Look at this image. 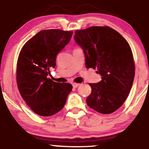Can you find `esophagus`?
<instances>
[{"mask_svg": "<svg viewBox=\"0 0 149 149\" xmlns=\"http://www.w3.org/2000/svg\"><path fill=\"white\" fill-rule=\"evenodd\" d=\"M72 85H73V87L74 88H76L77 87H78L80 85V84H78V83H73L72 84Z\"/></svg>", "mask_w": 149, "mask_h": 149, "instance_id": "34e87169", "label": "esophagus"}]
</instances>
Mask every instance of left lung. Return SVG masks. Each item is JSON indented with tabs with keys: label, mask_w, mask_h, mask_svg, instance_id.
Listing matches in <instances>:
<instances>
[{
	"label": "left lung",
	"mask_w": 149,
	"mask_h": 149,
	"mask_svg": "<svg viewBox=\"0 0 149 149\" xmlns=\"http://www.w3.org/2000/svg\"><path fill=\"white\" fill-rule=\"evenodd\" d=\"M74 40L81 47L87 69H97L102 80L90 83L87 104L103 114L119 109L129 95L134 78L130 46L118 32L109 26H92L75 31Z\"/></svg>",
	"instance_id": "left-lung-1"
}]
</instances>
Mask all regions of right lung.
Masks as SVG:
<instances>
[{"instance_id":"add662e5","label":"right lung","mask_w":149,"mask_h":149,"mask_svg":"<svg viewBox=\"0 0 149 149\" xmlns=\"http://www.w3.org/2000/svg\"><path fill=\"white\" fill-rule=\"evenodd\" d=\"M73 31H40L21 49L17 66L20 95L33 112L50 116L61 111L72 90L69 83H56L47 76L56 66V57L69 43Z\"/></svg>"}]
</instances>
